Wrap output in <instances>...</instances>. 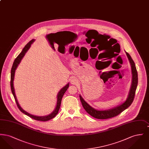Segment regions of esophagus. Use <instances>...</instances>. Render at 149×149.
Returning a JSON list of instances; mask_svg holds the SVG:
<instances>
[{
	"label": "esophagus",
	"instance_id": "34e87169",
	"mask_svg": "<svg viewBox=\"0 0 149 149\" xmlns=\"http://www.w3.org/2000/svg\"><path fill=\"white\" fill-rule=\"evenodd\" d=\"M71 83L72 84L75 85V84H77L78 83V81H77V79L75 78H72V79H71Z\"/></svg>",
	"mask_w": 149,
	"mask_h": 149
}]
</instances>
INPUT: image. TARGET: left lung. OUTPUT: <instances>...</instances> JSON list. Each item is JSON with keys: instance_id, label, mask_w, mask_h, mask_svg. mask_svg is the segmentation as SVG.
Instances as JSON below:
<instances>
[{"instance_id": "8db88e82", "label": "left lung", "mask_w": 149, "mask_h": 149, "mask_svg": "<svg viewBox=\"0 0 149 149\" xmlns=\"http://www.w3.org/2000/svg\"><path fill=\"white\" fill-rule=\"evenodd\" d=\"M126 53L131 66L132 80V85L130 91L127 99L123 103H122L120 106L115 107L111 109H108L106 111H98L93 108L92 107L90 106L81 97V95L79 96L82 106L84 108V109L87 112V113H88L91 116H92V117L95 118L100 119V120H106V119H108V118L116 117L130 106L134 101V99L135 98V92H136V90L137 83H138V75H137V71L136 70V68L134 60H132V58H131V57L128 53L127 52H126Z\"/></svg>"}]
</instances>
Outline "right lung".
<instances>
[{
  "label": "right lung",
  "instance_id": "1",
  "mask_svg": "<svg viewBox=\"0 0 149 149\" xmlns=\"http://www.w3.org/2000/svg\"><path fill=\"white\" fill-rule=\"evenodd\" d=\"M35 40L33 39L31 41H30L26 46L25 47L23 48V49L22 50V51L20 53V54L17 57L15 58V59L14 60V63L13 64V66L12 67V69H11V75H10V88H11V91H12V94L14 96V99L15 100V102H16V104H17V106L18 107V108H19V109L21 111L22 113H23L24 114H25L26 115H27L29 117H30L31 118H32V119L33 120H40V121H47V120H51L52 118H54L58 112V110L60 109V107L61 106V100L63 98V97L64 95V93H65V92L66 91V90L68 89V88H69V84H68L66 86H65L63 88H62L61 89V91L59 92L58 95H57V105L56 107V108L54 110V111L51 114H49L48 116H42V117H39V116H36L34 115H32L31 114L27 113V112H26L25 111H24L21 107H20V106L19 105V103L17 101V99L16 98V96H15V92H14V86H13V80H14V73H15V70L17 68V67L18 66V64H19V63L21 62V61L22 58L23 57V56H24L26 52L28 51L30 46H31V45L32 43V42L34 41Z\"/></svg>",
  "mask_w": 149,
  "mask_h": 149
}]
</instances>
